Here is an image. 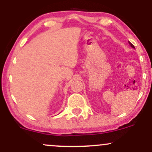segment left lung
<instances>
[{"label":"left lung","mask_w":152,"mask_h":152,"mask_svg":"<svg viewBox=\"0 0 152 152\" xmlns=\"http://www.w3.org/2000/svg\"><path fill=\"white\" fill-rule=\"evenodd\" d=\"M129 44L130 45V46H131V47H132V48H135V47H134V45L132 44V43H131V42H129Z\"/></svg>","instance_id":"obj_1"}]
</instances>
